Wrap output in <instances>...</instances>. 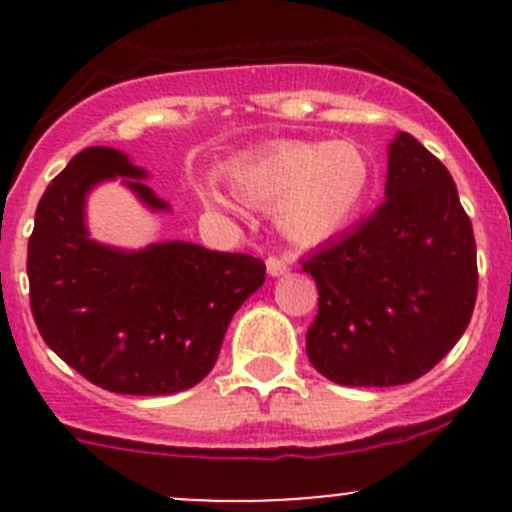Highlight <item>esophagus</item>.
Wrapping results in <instances>:
<instances>
[{
    "label": "esophagus",
    "mask_w": 512,
    "mask_h": 512,
    "mask_svg": "<svg viewBox=\"0 0 512 512\" xmlns=\"http://www.w3.org/2000/svg\"><path fill=\"white\" fill-rule=\"evenodd\" d=\"M289 272V260L285 257H267V275L270 277H282Z\"/></svg>",
    "instance_id": "esophagus-1"
}]
</instances>
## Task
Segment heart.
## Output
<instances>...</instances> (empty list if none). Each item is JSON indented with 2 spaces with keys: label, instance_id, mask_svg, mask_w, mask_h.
I'll return each mask as SVG.
<instances>
[{
  "label": "heart",
  "instance_id": "heart-1",
  "mask_svg": "<svg viewBox=\"0 0 512 512\" xmlns=\"http://www.w3.org/2000/svg\"><path fill=\"white\" fill-rule=\"evenodd\" d=\"M232 195L250 208H272L287 240L317 245L354 223L374 188V165L354 141H282L225 168ZM210 213H230L215 185L198 188Z\"/></svg>",
  "mask_w": 512,
  "mask_h": 512
}]
</instances>
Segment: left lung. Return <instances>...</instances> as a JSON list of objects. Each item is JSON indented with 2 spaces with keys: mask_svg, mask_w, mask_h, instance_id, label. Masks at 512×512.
Listing matches in <instances>:
<instances>
[{
  "mask_svg": "<svg viewBox=\"0 0 512 512\" xmlns=\"http://www.w3.org/2000/svg\"><path fill=\"white\" fill-rule=\"evenodd\" d=\"M384 195L302 262L319 289L307 356L342 386L416 381L456 347L476 307V240L456 183L404 131L389 143Z\"/></svg>",
  "mask_w": 512,
  "mask_h": 512,
  "instance_id": "8db88e82",
  "label": "left lung"
}]
</instances>
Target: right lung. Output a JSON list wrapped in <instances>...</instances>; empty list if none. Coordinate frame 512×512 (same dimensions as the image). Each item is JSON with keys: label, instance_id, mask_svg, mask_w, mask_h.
<instances>
[{"label": "right lung", "instance_id": "obj_1", "mask_svg": "<svg viewBox=\"0 0 512 512\" xmlns=\"http://www.w3.org/2000/svg\"><path fill=\"white\" fill-rule=\"evenodd\" d=\"M121 183L151 213H168L123 151L91 146L51 180L36 208L27 275L46 347L113 394L165 396L200 384L218 361L230 319L265 282V262L183 240L141 250L103 245L86 200Z\"/></svg>", "mask_w": 512, "mask_h": 512}]
</instances>
